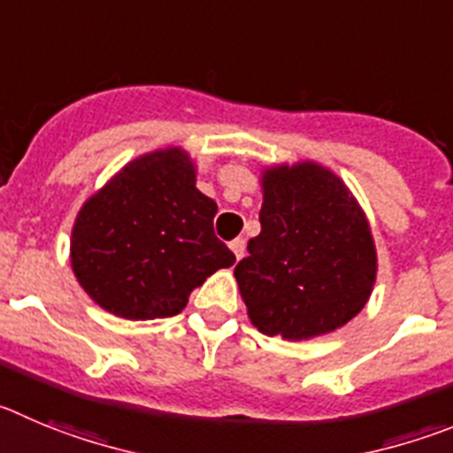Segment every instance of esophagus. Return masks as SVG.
I'll use <instances>...</instances> for the list:
<instances>
[{
	"mask_svg": "<svg viewBox=\"0 0 453 453\" xmlns=\"http://www.w3.org/2000/svg\"><path fill=\"white\" fill-rule=\"evenodd\" d=\"M230 250L234 252L236 259H241V257H243V252H246V241H243V239H234L230 243Z\"/></svg>",
	"mask_w": 453,
	"mask_h": 453,
	"instance_id": "1",
	"label": "esophagus"
}]
</instances>
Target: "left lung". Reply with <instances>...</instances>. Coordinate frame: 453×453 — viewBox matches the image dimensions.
Instances as JSON below:
<instances>
[{"instance_id":"obj_1","label":"left lung","mask_w":453,"mask_h":453,"mask_svg":"<svg viewBox=\"0 0 453 453\" xmlns=\"http://www.w3.org/2000/svg\"><path fill=\"white\" fill-rule=\"evenodd\" d=\"M261 232L234 268L252 326L302 342L349 324L378 277L371 223L349 185L315 160L261 167Z\"/></svg>"}]
</instances>
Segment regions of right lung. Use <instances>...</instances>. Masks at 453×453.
Segmentation results:
<instances>
[{
  "mask_svg": "<svg viewBox=\"0 0 453 453\" xmlns=\"http://www.w3.org/2000/svg\"><path fill=\"white\" fill-rule=\"evenodd\" d=\"M217 203L196 188L180 145L147 151L91 194L71 227V268L84 293L122 319L179 315L210 274L234 264L214 236Z\"/></svg>",
  "mask_w": 453,
  "mask_h": 453,
  "instance_id": "right-lung-1",
  "label": "right lung"
}]
</instances>
